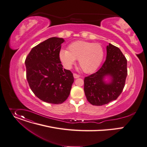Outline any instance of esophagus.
Listing matches in <instances>:
<instances>
[{
    "mask_svg": "<svg viewBox=\"0 0 147 147\" xmlns=\"http://www.w3.org/2000/svg\"><path fill=\"white\" fill-rule=\"evenodd\" d=\"M73 76H74V78H78L80 77V76L78 74H76V73H74L73 74Z\"/></svg>",
    "mask_w": 147,
    "mask_h": 147,
    "instance_id": "esophagus-1",
    "label": "esophagus"
}]
</instances>
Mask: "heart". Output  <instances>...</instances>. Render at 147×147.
<instances>
[{"instance_id":"b5f03b06","label":"heart","mask_w":147,"mask_h":147,"mask_svg":"<svg viewBox=\"0 0 147 147\" xmlns=\"http://www.w3.org/2000/svg\"><path fill=\"white\" fill-rule=\"evenodd\" d=\"M59 56L67 68H71L76 60H78L81 69L86 73H90L100 65L104 57V50L100 44L78 40L70 44L68 50H61Z\"/></svg>"}]
</instances>
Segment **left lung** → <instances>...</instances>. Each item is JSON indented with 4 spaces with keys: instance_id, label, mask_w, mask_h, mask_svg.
Segmentation results:
<instances>
[{
    "instance_id": "left-lung-1",
    "label": "left lung",
    "mask_w": 147,
    "mask_h": 147,
    "mask_svg": "<svg viewBox=\"0 0 147 147\" xmlns=\"http://www.w3.org/2000/svg\"><path fill=\"white\" fill-rule=\"evenodd\" d=\"M127 60L119 49L110 43L107 46V57L101 67L86 77L84 90L88 101L93 105H102L116 100L125 86ZM110 77L108 83L104 80Z\"/></svg>"
}]
</instances>
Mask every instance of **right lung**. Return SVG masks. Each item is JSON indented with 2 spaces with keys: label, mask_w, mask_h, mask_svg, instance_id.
Instances as JSON below:
<instances>
[{
  "label": "right lung",
  "mask_w": 147,
  "mask_h": 147,
  "mask_svg": "<svg viewBox=\"0 0 147 147\" xmlns=\"http://www.w3.org/2000/svg\"><path fill=\"white\" fill-rule=\"evenodd\" d=\"M64 40L51 37L34 47L25 60L26 78L36 97L51 104L68 98L74 82L73 73L63 69L59 57Z\"/></svg>",
  "instance_id": "1"
}]
</instances>
